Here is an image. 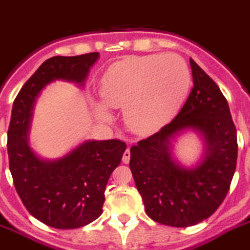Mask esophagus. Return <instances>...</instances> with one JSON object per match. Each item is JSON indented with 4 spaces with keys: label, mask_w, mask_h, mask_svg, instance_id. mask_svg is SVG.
I'll return each mask as SVG.
<instances>
[{
    "label": "esophagus",
    "mask_w": 250,
    "mask_h": 250,
    "mask_svg": "<svg viewBox=\"0 0 250 250\" xmlns=\"http://www.w3.org/2000/svg\"><path fill=\"white\" fill-rule=\"evenodd\" d=\"M129 159H130V150L129 149H125L122 157L123 163H125V164H128V163H129Z\"/></svg>",
    "instance_id": "1"
}]
</instances>
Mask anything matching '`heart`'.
<instances>
[{
    "instance_id": "obj_1",
    "label": "heart",
    "mask_w": 250,
    "mask_h": 250,
    "mask_svg": "<svg viewBox=\"0 0 250 250\" xmlns=\"http://www.w3.org/2000/svg\"><path fill=\"white\" fill-rule=\"evenodd\" d=\"M191 88L188 64L174 54H151L117 62L104 71L100 95L109 107H125L130 129L149 133L176 114ZM97 113L108 116L106 106L95 104Z\"/></svg>"
}]
</instances>
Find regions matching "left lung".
<instances>
[{
	"label": "left lung",
	"instance_id": "1",
	"mask_svg": "<svg viewBox=\"0 0 250 250\" xmlns=\"http://www.w3.org/2000/svg\"><path fill=\"white\" fill-rule=\"evenodd\" d=\"M193 87L178 116L159 132L130 148L129 167L151 220L188 227L208 218L229 190L237 165V129L217 83L190 59ZM185 129L202 133L204 160L185 169L172 160L169 146Z\"/></svg>",
	"mask_w": 250,
	"mask_h": 250
}]
</instances>
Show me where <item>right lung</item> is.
<instances>
[{
    "mask_svg": "<svg viewBox=\"0 0 250 250\" xmlns=\"http://www.w3.org/2000/svg\"><path fill=\"white\" fill-rule=\"evenodd\" d=\"M99 57V53H88L45 60L13 102L7 132L13 184L28 212L58 229L83 227L101 216L106 185L127 146L120 139L86 141L60 159L43 160L28 144L32 111L39 92L51 81L83 86Z\"/></svg>",
    "mask_w": 250,
    "mask_h": 250,
    "instance_id": "obj_1",
    "label": "right lung"
}]
</instances>
